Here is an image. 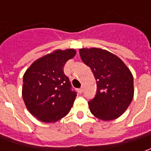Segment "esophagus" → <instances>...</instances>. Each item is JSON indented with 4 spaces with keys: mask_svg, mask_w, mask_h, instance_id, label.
Segmentation results:
<instances>
[{
    "mask_svg": "<svg viewBox=\"0 0 151 151\" xmlns=\"http://www.w3.org/2000/svg\"><path fill=\"white\" fill-rule=\"evenodd\" d=\"M78 92H79V94H82V92H83V88L78 89Z\"/></svg>",
    "mask_w": 151,
    "mask_h": 151,
    "instance_id": "obj_1",
    "label": "esophagus"
}]
</instances>
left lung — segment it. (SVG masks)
<instances>
[{
	"label": "left lung",
	"mask_w": 151,
	"mask_h": 151,
	"mask_svg": "<svg viewBox=\"0 0 151 151\" xmlns=\"http://www.w3.org/2000/svg\"><path fill=\"white\" fill-rule=\"evenodd\" d=\"M79 52L97 82L96 95L88 103L90 111L102 120H116L126 111L133 100L132 73L122 60L107 50L80 48Z\"/></svg>",
	"instance_id": "left-lung-1"
}]
</instances>
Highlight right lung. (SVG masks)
<instances>
[{
  "label": "right lung",
  "mask_w": 151,
  "mask_h": 151,
  "mask_svg": "<svg viewBox=\"0 0 151 151\" xmlns=\"http://www.w3.org/2000/svg\"><path fill=\"white\" fill-rule=\"evenodd\" d=\"M76 50L56 49L35 60L23 75L22 95L29 112L44 123H55L69 113L77 94L63 68Z\"/></svg>",
  "instance_id": "add662e5"
}]
</instances>
